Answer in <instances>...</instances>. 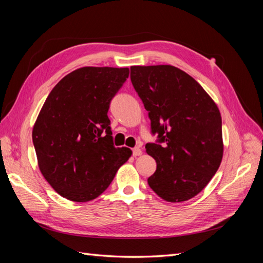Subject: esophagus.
Returning <instances> with one entry per match:
<instances>
[{
    "mask_svg": "<svg viewBox=\"0 0 263 263\" xmlns=\"http://www.w3.org/2000/svg\"><path fill=\"white\" fill-rule=\"evenodd\" d=\"M141 154H142V151H141V149H140L139 147H136V148L133 149V156H134V157H138V156H140Z\"/></svg>",
    "mask_w": 263,
    "mask_h": 263,
    "instance_id": "34e87169",
    "label": "esophagus"
}]
</instances>
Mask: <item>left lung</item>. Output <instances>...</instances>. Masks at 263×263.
<instances>
[{
  "instance_id": "left-lung-1",
  "label": "left lung",
  "mask_w": 263,
  "mask_h": 263,
  "mask_svg": "<svg viewBox=\"0 0 263 263\" xmlns=\"http://www.w3.org/2000/svg\"><path fill=\"white\" fill-rule=\"evenodd\" d=\"M130 80L151 121L159 144L146 153L157 162L148 178L154 192L179 203L197 195L218 170L224 144L216 103L181 69L169 66H133Z\"/></svg>"
}]
</instances>
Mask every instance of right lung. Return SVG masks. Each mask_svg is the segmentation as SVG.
I'll return each instance as SVG.
<instances>
[{"mask_svg": "<svg viewBox=\"0 0 263 263\" xmlns=\"http://www.w3.org/2000/svg\"><path fill=\"white\" fill-rule=\"evenodd\" d=\"M128 76V68H79L57 83L38 114L33 142L39 170L67 200L100 196L133 154L114 146L107 116Z\"/></svg>", "mask_w": 263, "mask_h": 263, "instance_id": "obj_1", "label": "right lung"}]
</instances>
